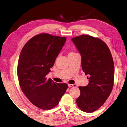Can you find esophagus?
Wrapping results in <instances>:
<instances>
[{"label":"esophagus","mask_w":127,"mask_h":127,"mask_svg":"<svg viewBox=\"0 0 127 127\" xmlns=\"http://www.w3.org/2000/svg\"><path fill=\"white\" fill-rule=\"evenodd\" d=\"M68 86H69V87H76L77 86H76L75 85H74V84H69L68 85Z\"/></svg>","instance_id":"34e87169"}]
</instances>
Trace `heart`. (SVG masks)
I'll return each mask as SVG.
<instances>
[{
	"label": "heart",
	"instance_id": "b5f03b06",
	"mask_svg": "<svg viewBox=\"0 0 127 127\" xmlns=\"http://www.w3.org/2000/svg\"><path fill=\"white\" fill-rule=\"evenodd\" d=\"M70 53H69V54H70Z\"/></svg>",
	"mask_w": 127,
	"mask_h": 127
}]
</instances>
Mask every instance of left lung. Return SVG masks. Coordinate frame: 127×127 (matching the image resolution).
Wrapping results in <instances>:
<instances>
[{
	"mask_svg": "<svg viewBox=\"0 0 127 127\" xmlns=\"http://www.w3.org/2000/svg\"><path fill=\"white\" fill-rule=\"evenodd\" d=\"M82 57V68L89 75V83L79 86L81 94L76 100L82 111L93 112L104 104L114 86V64L111 52L99 38L81 35L71 39Z\"/></svg>",
	"mask_w": 127,
	"mask_h": 127,
	"instance_id": "8db88e82",
	"label": "left lung"
}]
</instances>
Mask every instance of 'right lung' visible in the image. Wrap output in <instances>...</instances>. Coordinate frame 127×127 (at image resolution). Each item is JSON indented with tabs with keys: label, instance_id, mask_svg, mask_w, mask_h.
Wrapping results in <instances>:
<instances>
[{
	"label": "right lung",
	"instance_id": "1",
	"mask_svg": "<svg viewBox=\"0 0 127 127\" xmlns=\"http://www.w3.org/2000/svg\"><path fill=\"white\" fill-rule=\"evenodd\" d=\"M65 37L41 33L31 38L21 50L17 64V77L21 90L29 100L44 110L54 108L68 87L46 75L65 44Z\"/></svg>",
	"mask_w": 127,
	"mask_h": 127
}]
</instances>
